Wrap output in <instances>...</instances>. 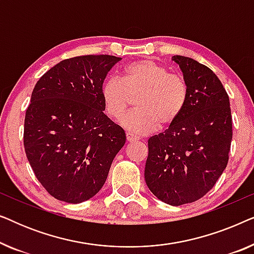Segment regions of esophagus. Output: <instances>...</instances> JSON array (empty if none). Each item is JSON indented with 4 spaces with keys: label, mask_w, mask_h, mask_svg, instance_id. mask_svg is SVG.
<instances>
[{
    "label": "esophagus",
    "mask_w": 254,
    "mask_h": 254,
    "mask_svg": "<svg viewBox=\"0 0 254 254\" xmlns=\"http://www.w3.org/2000/svg\"><path fill=\"white\" fill-rule=\"evenodd\" d=\"M126 137H127L128 142H134V141L138 140V137L136 136V135L131 134V133H129V131H127V133H126Z\"/></svg>",
    "instance_id": "34e87169"
}]
</instances>
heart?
<instances>
[{
	"label": "heart",
	"mask_w": 254,
	"mask_h": 254,
	"mask_svg": "<svg viewBox=\"0 0 254 254\" xmlns=\"http://www.w3.org/2000/svg\"><path fill=\"white\" fill-rule=\"evenodd\" d=\"M135 99V109L121 124L135 134H150L172 125L189 100V86L182 76L170 74L164 65L140 60L124 69L123 77L107 78L102 86L105 111L120 119Z\"/></svg>",
	"instance_id": "heart-1"
}]
</instances>
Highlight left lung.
Segmentation results:
<instances>
[{
    "label": "left lung",
    "mask_w": 254,
    "mask_h": 254,
    "mask_svg": "<svg viewBox=\"0 0 254 254\" xmlns=\"http://www.w3.org/2000/svg\"><path fill=\"white\" fill-rule=\"evenodd\" d=\"M189 86L183 113L148 140L144 178L163 202L182 206L213 189L227 168L232 140L228 93L213 70L193 59L172 57Z\"/></svg>",
    "instance_id": "left-lung-1"
}]
</instances>
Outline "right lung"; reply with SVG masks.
I'll list each match as a JSON object with an SVG mask.
<instances>
[{
  "label": "right lung",
  "mask_w": 254,
  "mask_h": 254,
  "mask_svg": "<svg viewBox=\"0 0 254 254\" xmlns=\"http://www.w3.org/2000/svg\"><path fill=\"white\" fill-rule=\"evenodd\" d=\"M121 58L83 55L59 62L34 86L24 148L37 179L55 199L81 203L106 182L126 134L104 113L102 86Z\"/></svg>",
  "instance_id": "right-lung-1"
}]
</instances>
